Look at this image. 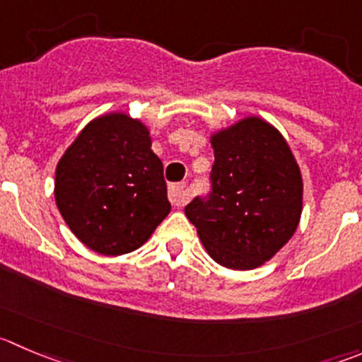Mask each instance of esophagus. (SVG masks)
I'll use <instances>...</instances> for the list:
<instances>
[{"label":"esophagus","instance_id":"obj_1","mask_svg":"<svg viewBox=\"0 0 362 362\" xmlns=\"http://www.w3.org/2000/svg\"><path fill=\"white\" fill-rule=\"evenodd\" d=\"M168 201L172 202V206H183L185 202L188 201L187 185L185 183L170 185V187H168Z\"/></svg>","mask_w":362,"mask_h":362}]
</instances>
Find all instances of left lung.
<instances>
[{"label": "left lung", "mask_w": 362, "mask_h": 362, "mask_svg": "<svg viewBox=\"0 0 362 362\" xmlns=\"http://www.w3.org/2000/svg\"><path fill=\"white\" fill-rule=\"evenodd\" d=\"M211 190L185 213L209 256L233 270H252L293 236L302 213V177L281 133L257 117L211 139Z\"/></svg>", "instance_id": "obj_1"}]
</instances>
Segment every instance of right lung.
<instances>
[{
  "mask_svg": "<svg viewBox=\"0 0 362 362\" xmlns=\"http://www.w3.org/2000/svg\"><path fill=\"white\" fill-rule=\"evenodd\" d=\"M54 199L88 249L119 256L144 245L170 211L147 127L124 113L92 120L58 161Z\"/></svg>",
  "mask_w": 362,
  "mask_h": 362,
  "instance_id": "add662e5",
  "label": "right lung"
}]
</instances>
